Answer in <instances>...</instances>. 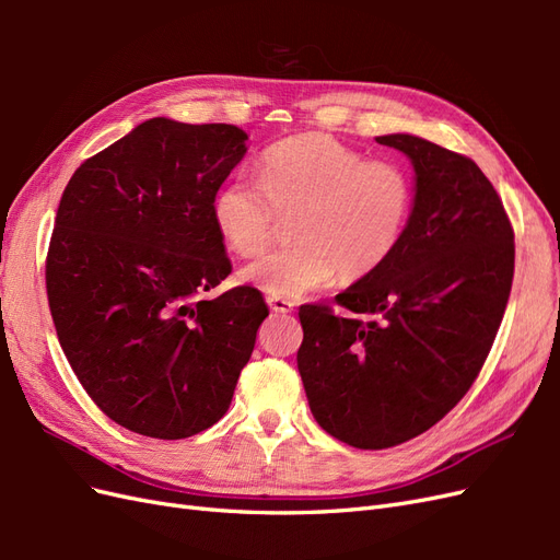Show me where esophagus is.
Returning <instances> with one entry per match:
<instances>
[{
  "mask_svg": "<svg viewBox=\"0 0 560 560\" xmlns=\"http://www.w3.org/2000/svg\"><path fill=\"white\" fill-rule=\"evenodd\" d=\"M266 303H268V308L270 311H273V313H292L294 311V303L292 301H287V299H273V296H270V299H266Z\"/></svg>",
  "mask_w": 560,
  "mask_h": 560,
  "instance_id": "34e87169",
  "label": "esophagus"
}]
</instances>
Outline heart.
<instances>
[{"label": "heart", "instance_id": "1", "mask_svg": "<svg viewBox=\"0 0 560 560\" xmlns=\"http://www.w3.org/2000/svg\"><path fill=\"white\" fill-rule=\"evenodd\" d=\"M411 175L393 161H366L329 135L303 132L268 147L259 182L231 177L212 196V222L241 257L273 238L280 217L296 214V245L261 254L241 270L273 299H301L341 280H362L393 257L413 212Z\"/></svg>", "mask_w": 560, "mask_h": 560}]
</instances>
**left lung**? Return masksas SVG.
Returning <instances> with one entry per match:
<instances>
[{
  "mask_svg": "<svg viewBox=\"0 0 560 560\" xmlns=\"http://www.w3.org/2000/svg\"><path fill=\"white\" fill-rule=\"evenodd\" d=\"M413 165V212L397 252L336 296L301 306L299 374L317 425L354 448L430 430L465 397L512 292L514 231L467 156L409 132L376 138Z\"/></svg>",
  "mask_w": 560,
  "mask_h": 560,
  "instance_id": "obj_1",
  "label": "left lung"
}]
</instances>
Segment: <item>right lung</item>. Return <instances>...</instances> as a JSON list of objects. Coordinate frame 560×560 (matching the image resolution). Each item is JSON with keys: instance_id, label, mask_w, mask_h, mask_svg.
<instances>
[{"instance_id": "1", "label": "right lung", "mask_w": 560, "mask_h": 560, "mask_svg": "<svg viewBox=\"0 0 560 560\" xmlns=\"http://www.w3.org/2000/svg\"><path fill=\"white\" fill-rule=\"evenodd\" d=\"M229 124L156 116L83 161L58 206L46 292L91 399L154 439L212 428L268 315L254 287L200 301L231 273L212 196L247 154Z\"/></svg>"}]
</instances>
